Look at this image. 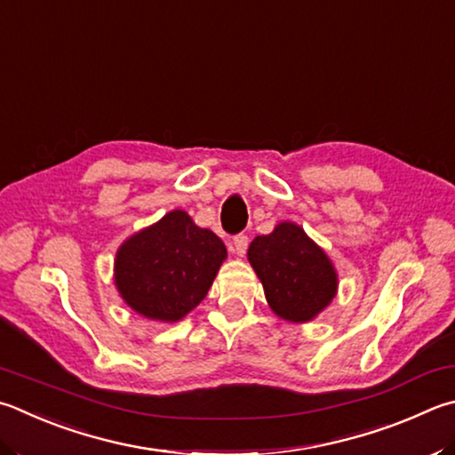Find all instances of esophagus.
Masks as SVG:
<instances>
[{"mask_svg": "<svg viewBox=\"0 0 455 455\" xmlns=\"http://www.w3.org/2000/svg\"><path fill=\"white\" fill-rule=\"evenodd\" d=\"M246 249H249V236H246V235H236L235 241H233L235 254L243 256L246 252Z\"/></svg>", "mask_w": 455, "mask_h": 455, "instance_id": "1", "label": "esophagus"}]
</instances>
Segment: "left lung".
Returning <instances> with one entry per match:
<instances>
[{
  "instance_id": "obj_1",
  "label": "left lung",
  "mask_w": 455,
  "mask_h": 455,
  "mask_svg": "<svg viewBox=\"0 0 455 455\" xmlns=\"http://www.w3.org/2000/svg\"><path fill=\"white\" fill-rule=\"evenodd\" d=\"M249 262L260 278L270 308L288 322H308L336 296L338 276L320 246L294 222H280L256 236Z\"/></svg>"
}]
</instances>
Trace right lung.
Returning <instances> with one entry per match:
<instances>
[{"label": "right lung", "mask_w": 455, "mask_h": 455, "mask_svg": "<svg viewBox=\"0 0 455 455\" xmlns=\"http://www.w3.org/2000/svg\"><path fill=\"white\" fill-rule=\"evenodd\" d=\"M225 259V243L212 230L171 211L119 246L115 284L141 316L177 322L204 299Z\"/></svg>", "instance_id": "add662e5"}]
</instances>
